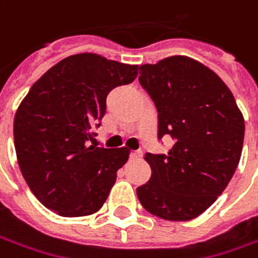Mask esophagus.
Returning a JSON list of instances; mask_svg holds the SVG:
<instances>
[{"label": "esophagus", "mask_w": 258, "mask_h": 258, "mask_svg": "<svg viewBox=\"0 0 258 258\" xmlns=\"http://www.w3.org/2000/svg\"><path fill=\"white\" fill-rule=\"evenodd\" d=\"M142 158V152L141 151H134L131 154V159H141Z\"/></svg>", "instance_id": "34e87169"}]
</instances>
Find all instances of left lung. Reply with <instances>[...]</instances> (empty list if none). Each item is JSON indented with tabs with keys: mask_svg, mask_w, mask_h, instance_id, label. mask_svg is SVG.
<instances>
[{
	"mask_svg": "<svg viewBox=\"0 0 258 258\" xmlns=\"http://www.w3.org/2000/svg\"><path fill=\"white\" fill-rule=\"evenodd\" d=\"M139 83L158 110V139L175 144L145 155L152 175L136 189L148 213L188 221L221 195L240 162L244 117L231 90L200 61L172 55L139 67Z\"/></svg>",
	"mask_w": 258,
	"mask_h": 258,
	"instance_id": "left-lung-1",
	"label": "left lung"
}]
</instances>
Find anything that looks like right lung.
<instances>
[{"instance_id":"1","label":"right lung","mask_w":258,"mask_h":258,"mask_svg":"<svg viewBox=\"0 0 258 258\" xmlns=\"http://www.w3.org/2000/svg\"><path fill=\"white\" fill-rule=\"evenodd\" d=\"M138 66L82 53L58 61L31 86L14 117L17 161L45 208L63 217L99 211L129 151L96 148L109 92L132 83Z\"/></svg>"}]
</instances>
